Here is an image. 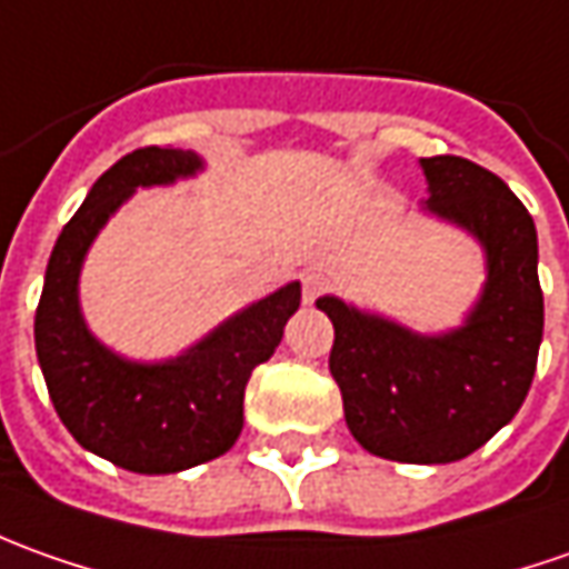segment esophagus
Returning a JSON list of instances; mask_svg holds the SVG:
<instances>
[{
	"label": "esophagus",
	"mask_w": 569,
	"mask_h": 569,
	"mask_svg": "<svg viewBox=\"0 0 569 569\" xmlns=\"http://www.w3.org/2000/svg\"><path fill=\"white\" fill-rule=\"evenodd\" d=\"M327 286H330V280H327L323 273H305V280H301V296L311 305V301L320 299V296L327 292Z\"/></svg>",
	"instance_id": "esophagus-1"
}]
</instances>
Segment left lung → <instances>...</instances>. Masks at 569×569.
Masks as SVG:
<instances>
[{"mask_svg": "<svg viewBox=\"0 0 569 569\" xmlns=\"http://www.w3.org/2000/svg\"><path fill=\"white\" fill-rule=\"evenodd\" d=\"M427 208L477 236L489 283L461 330L417 336L346 301H317L333 320L330 373L361 446L401 463L461 461L486 446L527 398L545 301L536 223L508 183L458 154L420 158Z\"/></svg>", "mask_w": 569, "mask_h": 569, "instance_id": "8db88e82", "label": "left lung"}]
</instances>
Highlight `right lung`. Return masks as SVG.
I'll list each match as a JSON object with an SVG mask.
<instances>
[{"mask_svg":"<svg viewBox=\"0 0 569 569\" xmlns=\"http://www.w3.org/2000/svg\"><path fill=\"white\" fill-rule=\"evenodd\" d=\"M199 168V154L171 146H146L111 164L58 236L37 305V358L61 423L92 455L133 473H177L233 448L249 377L277 351L301 301L299 283L283 286L168 365H130L92 339L77 305L92 236L137 187Z\"/></svg>","mask_w":569,"mask_h":569,"instance_id":"1","label":"right lung"}]
</instances>
